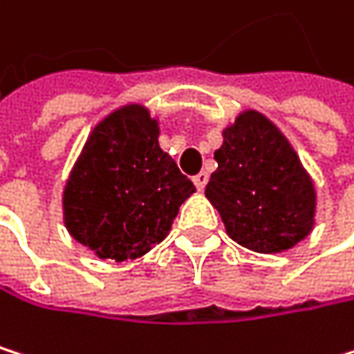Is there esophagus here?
I'll list each match as a JSON object with an SVG mask.
<instances>
[{
	"label": "esophagus",
	"instance_id": "1",
	"mask_svg": "<svg viewBox=\"0 0 354 354\" xmlns=\"http://www.w3.org/2000/svg\"><path fill=\"white\" fill-rule=\"evenodd\" d=\"M193 183H195L197 191H203L205 185H207V174H205V171H199L197 176H193Z\"/></svg>",
	"mask_w": 354,
	"mask_h": 354
}]
</instances>
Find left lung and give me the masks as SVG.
Returning a JSON list of instances; mask_svg holds the SVG:
<instances>
[{"label": "left lung", "mask_w": 354, "mask_h": 354, "mask_svg": "<svg viewBox=\"0 0 354 354\" xmlns=\"http://www.w3.org/2000/svg\"><path fill=\"white\" fill-rule=\"evenodd\" d=\"M205 197L226 235L258 254L292 250L315 229L317 191L286 134L262 113L241 111L222 130Z\"/></svg>", "instance_id": "1"}]
</instances>
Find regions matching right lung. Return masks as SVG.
<instances>
[{"label":"right lung","instance_id":"add662e5","mask_svg":"<svg viewBox=\"0 0 354 354\" xmlns=\"http://www.w3.org/2000/svg\"><path fill=\"white\" fill-rule=\"evenodd\" d=\"M193 193L159 147V119L128 102L92 128L62 189V222L100 260H136L169 235Z\"/></svg>","mask_w":354,"mask_h":354}]
</instances>
